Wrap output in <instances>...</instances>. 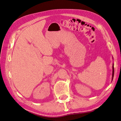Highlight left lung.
<instances>
[{
    "label": "left lung",
    "mask_w": 121,
    "mask_h": 121,
    "mask_svg": "<svg viewBox=\"0 0 121 121\" xmlns=\"http://www.w3.org/2000/svg\"><path fill=\"white\" fill-rule=\"evenodd\" d=\"M112 81L113 79V77H114V63H112Z\"/></svg>",
    "instance_id": "1"
}]
</instances>
